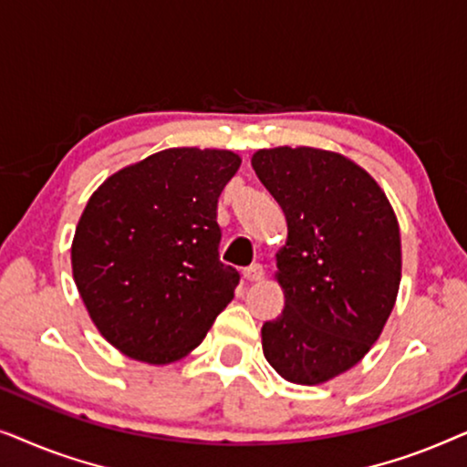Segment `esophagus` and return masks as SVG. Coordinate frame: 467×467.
Listing matches in <instances>:
<instances>
[{
  "label": "esophagus",
  "instance_id": "esophagus-1",
  "mask_svg": "<svg viewBox=\"0 0 467 467\" xmlns=\"http://www.w3.org/2000/svg\"><path fill=\"white\" fill-rule=\"evenodd\" d=\"M242 274H244V278L248 280V283H257V280L264 278V274H265V272H264V265L253 264V265H248L246 270L242 272Z\"/></svg>",
  "mask_w": 467,
  "mask_h": 467
}]
</instances>
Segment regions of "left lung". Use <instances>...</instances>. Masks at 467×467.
Masks as SVG:
<instances>
[{
	"instance_id": "left-lung-1",
	"label": "left lung",
	"mask_w": 467,
	"mask_h": 467,
	"mask_svg": "<svg viewBox=\"0 0 467 467\" xmlns=\"http://www.w3.org/2000/svg\"><path fill=\"white\" fill-rule=\"evenodd\" d=\"M251 163L289 229L276 254L285 310L261 327L264 355L285 380L321 385L359 363L391 315L398 219L379 182L337 152L278 146Z\"/></svg>"
}]
</instances>
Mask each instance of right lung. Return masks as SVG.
Segmentation results:
<instances>
[{"label":"right lung","instance_id":"obj_1","mask_svg":"<svg viewBox=\"0 0 467 467\" xmlns=\"http://www.w3.org/2000/svg\"><path fill=\"white\" fill-rule=\"evenodd\" d=\"M240 163L232 150L168 149L119 170L87 202L74 283L123 355L182 359L234 299L240 274L219 259L216 203Z\"/></svg>","mask_w":467,"mask_h":467}]
</instances>
